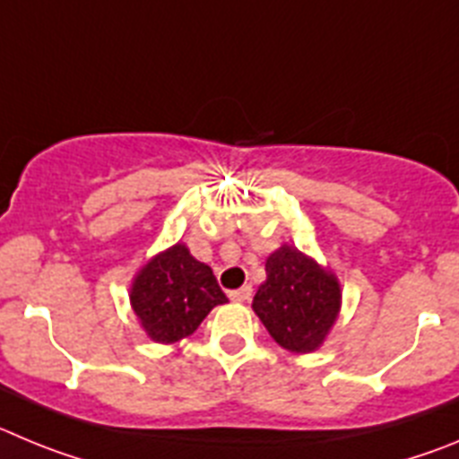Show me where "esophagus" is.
Wrapping results in <instances>:
<instances>
[{"label":"esophagus","instance_id":"34e87169","mask_svg":"<svg viewBox=\"0 0 459 459\" xmlns=\"http://www.w3.org/2000/svg\"><path fill=\"white\" fill-rule=\"evenodd\" d=\"M251 295H254V288L251 286H242L239 290H230L229 297L233 301H249Z\"/></svg>","mask_w":459,"mask_h":459}]
</instances>
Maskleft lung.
<instances>
[{
	"label": "left lung",
	"mask_w": 459,
	"mask_h": 459,
	"mask_svg": "<svg viewBox=\"0 0 459 459\" xmlns=\"http://www.w3.org/2000/svg\"><path fill=\"white\" fill-rule=\"evenodd\" d=\"M267 281L254 297V311L281 348H320L341 307V288L329 272L292 247H281L265 263Z\"/></svg>",
	"instance_id": "left-lung-1"
}]
</instances>
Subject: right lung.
<instances>
[{"mask_svg": "<svg viewBox=\"0 0 459 459\" xmlns=\"http://www.w3.org/2000/svg\"><path fill=\"white\" fill-rule=\"evenodd\" d=\"M130 299L142 327L158 342L189 336L217 304L229 301L212 270L185 245L155 255L134 279Z\"/></svg>", "mask_w": 459, "mask_h": 459, "instance_id": "1", "label": "right lung"}]
</instances>
